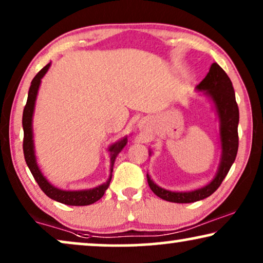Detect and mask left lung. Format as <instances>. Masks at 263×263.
<instances>
[{
  "mask_svg": "<svg viewBox=\"0 0 263 263\" xmlns=\"http://www.w3.org/2000/svg\"><path fill=\"white\" fill-rule=\"evenodd\" d=\"M196 89L210 97L217 110L219 123H220V127H219L221 142L220 164H219L218 172L213 181L193 192H171V190L160 188L147 175V182L151 190L160 199L170 201V202L190 203L211 196L220 186L221 182L229 174L236 159L237 151H238L239 111L236 103L235 89L228 74L218 63H213L206 78L197 85Z\"/></svg>",
  "mask_w": 263,
  "mask_h": 263,
  "instance_id": "left-lung-1",
  "label": "left lung"
}]
</instances>
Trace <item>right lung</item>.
<instances>
[{"label": "right lung", "mask_w": 263, "mask_h": 263, "mask_svg": "<svg viewBox=\"0 0 263 263\" xmlns=\"http://www.w3.org/2000/svg\"><path fill=\"white\" fill-rule=\"evenodd\" d=\"M50 64L48 63L39 73L33 78L31 82L30 89H28V97L27 103L25 105L24 114H23V128H24V157L26 160V164L28 168H30L31 174L33 175L35 182L41 186V189L49 196L50 199L57 201V202L69 204V206H87V204H92L102 199L105 190L109 188L111 177H112V166L116 159L117 154L123 149V147L127 145V138L121 139L120 141L114 143L110 146L109 152L111 156V167H110V177L105 183L100 184L93 189L87 190H62L53 186L51 183L48 182L44 176H43L41 168L38 167L37 159H35L34 154V142H33V129H32V120H33V112H34V105L35 99H37L38 89L41 86L42 79L49 70Z\"/></svg>", "instance_id": "1"}]
</instances>
